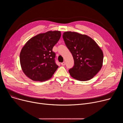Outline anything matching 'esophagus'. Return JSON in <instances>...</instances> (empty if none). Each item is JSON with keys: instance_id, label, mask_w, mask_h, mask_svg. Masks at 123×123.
<instances>
[{"instance_id": "esophagus-1", "label": "esophagus", "mask_w": 123, "mask_h": 123, "mask_svg": "<svg viewBox=\"0 0 123 123\" xmlns=\"http://www.w3.org/2000/svg\"><path fill=\"white\" fill-rule=\"evenodd\" d=\"M61 65H62V66H64V65H65V62H63L61 63Z\"/></svg>"}]
</instances>
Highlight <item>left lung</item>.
<instances>
[{
    "label": "left lung",
    "mask_w": 123,
    "mask_h": 123,
    "mask_svg": "<svg viewBox=\"0 0 123 123\" xmlns=\"http://www.w3.org/2000/svg\"><path fill=\"white\" fill-rule=\"evenodd\" d=\"M63 38L74 61L69 70L71 76L81 81L93 78L103 65V53L98 45L89 36L75 32H64Z\"/></svg>",
    "instance_id": "8db88e82"
}]
</instances>
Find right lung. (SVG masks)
Masks as SVG:
<instances>
[{
  "instance_id": "add662e5",
  "label": "right lung",
  "mask_w": 123,
  "mask_h": 123,
  "mask_svg": "<svg viewBox=\"0 0 123 123\" xmlns=\"http://www.w3.org/2000/svg\"><path fill=\"white\" fill-rule=\"evenodd\" d=\"M59 31L39 34L26 43L20 54L23 73L33 81L42 82L50 79L58 68L52 51L61 37Z\"/></svg>"
}]
</instances>
